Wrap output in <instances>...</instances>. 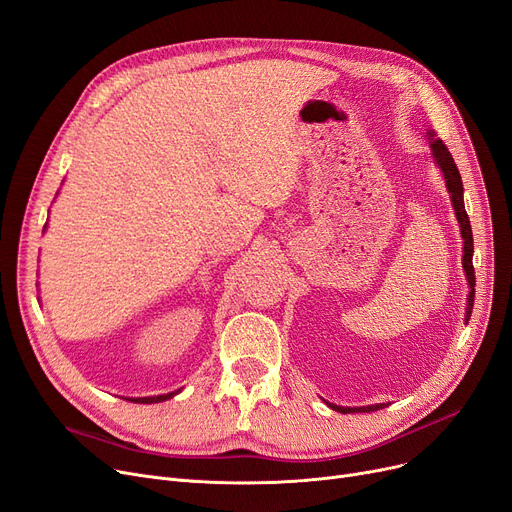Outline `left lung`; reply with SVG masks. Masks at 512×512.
I'll return each instance as SVG.
<instances>
[{
    "label": "left lung",
    "instance_id": "8db88e82",
    "mask_svg": "<svg viewBox=\"0 0 512 512\" xmlns=\"http://www.w3.org/2000/svg\"><path fill=\"white\" fill-rule=\"evenodd\" d=\"M427 142H429V148L433 152L435 165L439 167L443 180H446V188L450 192V201H452V207H454V213H456V219H458V226H460V236L464 240V244H462V268H464L466 282H469V297H466V316H464V322H469L471 311H473V301H475V270H473V230H471L469 215H466V209H464L462 177H460V171H458V167H456V163L452 159L450 150L446 148V144H443L437 138L435 129H427ZM326 406L341 412V414H349V412H374V410L385 408L387 404H372V406L349 408V406H337V404L326 402Z\"/></svg>",
    "mask_w": 512,
    "mask_h": 512
}]
</instances>
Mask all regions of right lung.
I'll return each mask as SVG.
<instances>
[{
	"instance_id": "1",
	"label": "right lung",
	"mask_w": 512,
	"mask_h": 512,
	"mask_svg": "<svg viewBox=\"0 0 512 512\" xmlns=\"http://www.w3.org/2000/svg\"><path fill=\"white\" fill-rule=\"evenodd\" d=\"M48 226V224H46ZM46 230V228H43ZM182 389L177 391H171V393H163V395H150V397H129V402H140V404H159V402H165V399H171L173 395L180 393Z\"/></svg>"
}]
</instances>
